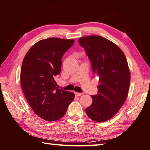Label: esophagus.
I'll use <instances>...</instances> for the list:
<instances>
[{
  "instance_id": "34e87169",
  "label": "esophagus",
  "mask_w": 150,
  "mask_h": 150,
  "mask_svg": "<svg viewBox=\"0 0 150 150\" xmlns=\"http://www.w3.org/2000/svg\"><path fill=\"white\" fill-rule=\"evenodd\" d=\"M75 94L76 96H82L83 94V93H75Z\"/></svg>"
}]
</instances>
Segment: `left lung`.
I'll list each match as a JSON object with an SVG mask.
<instances>
[{"label": "left lung", "instance_id": "left-lung-1", "mask_svg": "<svg viewBox=\"0 0 150 150\" xmlns=\"http://www.w3.org/2000/svg\"><path fill=\"white\" fill-rule=\"evenodd\" d=\"M79 42L91 61L99 79L98 94L91 96L92 105L86 109L91 120L103 122L113 117L128 96L130 73L124 53L117 45L99 35L80 37Z\"/></svg>", "mask_w": 150, "mask_h": 150}]
</instances>
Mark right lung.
Segmentation results:
<instances>
[{
    "instance_id": "1",
    "label": "right lung",
    "mask_w": 150,
    "mask_h": 150,
    "mask_svg": "<svg viewBox=\"0 0 150 150\" xmlns=\"http://www.w3.org/2000/svg\"><path fill=\"white\" fill-rule=\"evenodd\" d=\"M73 39L49 38L32 46L23 61L20 81L28 103L38 117L46 121L62 118L74 100L73 92L56 87L63 54L74 44Z\"/></svg>"
}]
</instances>
